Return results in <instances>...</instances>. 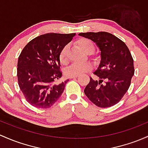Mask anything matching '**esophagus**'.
Here are the masks:
<instances>
[{
  "label": "esophagus",
  "mask_w": 148,
  "mask_h": 148,
  "mask_svg": "<svg viewBox=\"0 0 148 148\" xmlns=\"http://www.w3.org/2000/svg\"><path fill=\"white\" fill-rule=\"evenodd\" d=\"M78 77V75H75V76H72V77H70L69 78L70 79H74V78H77Z\"/></svg>",
  "instance_id": "1"
}]
</instances>
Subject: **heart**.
<instances>
[{
	"instance_id": "heart-1",
	"label": "heart",
	"mask_w": 148,
	"mask_h": 148,
	"mask_svg": "<svg viewBox=\"0 0 148 148\" xmlns=\"http://www.w3.org/2000/svg\"><path fill=\"white\" fill-rule=\"evenodd\" d=\"M77 44L86 53H91L94 50V44L90 39L86 38H81L77 40ZM68 50L69 46L64 45L59 53V60L61 64H65L68 62ZM92 68L91 64L88 62H74L66 68L65 73L69 77L84 74L86 71L90 70Z\"/></svg>"
}]
</instances>
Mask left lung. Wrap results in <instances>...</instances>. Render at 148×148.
<instances>
[{"label": "left lung", "instance_id": "obj_1", "mask_svg": "<svg viewBox=\"0 0 148 148\" xmlns=\"http://www.w3.org/2000/svg\"><path fill=\"white\" fill-rule=\"evenodd\" d=\"M95 42L101 50V60L84 89L88 98L99 108H110L122 99L134 74V59L127 45L105 32L80 33Z\"/></svg>", "mask_w": 148, "mask_h": 148}]
</instances>
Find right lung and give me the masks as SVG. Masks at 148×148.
<instances>
[{
	"label": "right lung",
	"mask_w": 148,
	"mask_h": 148,
	"mask_svg": "<svg viewBox=\"0 0 148 148\" xmlns=\"http://www.w3.org/2000/svg\"><path fill=\"white\" fill-rule=\"evenodd\" d=\"M75 33H49L36 37L21 52L17 62L18 84L24 98L32 106H53L64 91L69 79L57 84L62 76L59 53Z\"/></svg>",
	"instance_id": "obj_1"
}]
</instances>
